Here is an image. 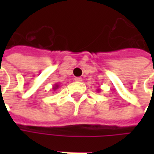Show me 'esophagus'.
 <instances>
[{
  "label": "esophagus",
  "mask_w": 154,
  "mask_h": 154,
  "mask_svg": "<svg viewBox=\"0 0 154 154\" xmlns=\"http://www.w3.org/2000/svg\"><path fill=\"white\" fill-rule=\"evenodd\" d=\"M75 81H77V82H81V81H82V77H75Z\"/></svg>",
  "instance_id": "1"
}]
</instances>
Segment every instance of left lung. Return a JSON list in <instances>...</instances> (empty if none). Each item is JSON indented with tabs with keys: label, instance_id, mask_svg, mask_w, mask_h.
Returning <instances> with one entry per match:
<instances>
[{
	"label": "left lung",
	"instance_id": "8db88e82",
	"mask_svg": "<svg viewBox=\"0 0 154 154\" xmlns=\"http://www.w3.org/2000/svg\"><path fill=\"white\" fill-rule=\"evenodd\" d=\"M97 92H100V89H98V90H97Z\"/></svg>",
	"mask_w": 154,
	"mask_h": 154
}]
</instances>
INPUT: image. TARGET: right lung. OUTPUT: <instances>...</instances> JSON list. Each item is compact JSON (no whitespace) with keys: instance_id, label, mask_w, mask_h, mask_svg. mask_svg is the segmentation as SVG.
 Masks as SVG:
<instances>
[{"instance_id":"add662e5","label":"right lung","mask_w":154,"mask_h":154,"mask_svg":"<svg viewBox=\"0 0 154 154\" xmlns=\"http://www.w3.org/2000/svg\"><path fill=\"white\" fill-rule=\"evenodd\" d=\"M59 87H60L59 84H55V85H54L52 86V90H53V91H56V90H57V89H58Z\"/></svg>"}]
</instances>
